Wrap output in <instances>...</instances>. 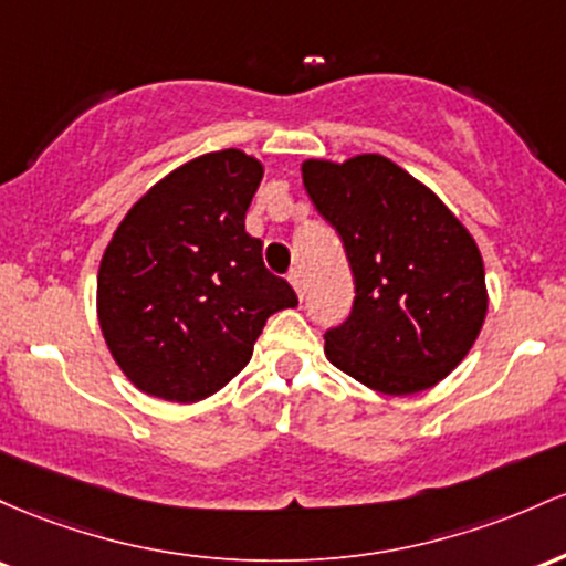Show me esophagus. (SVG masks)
Returning <instances> with one entry per match:
<instances>
[{
  "label": "esophagus",
  "mask_w": 566,
  "mask_h": 566,
  "mask_svg": "<svg viewBox=\"0 0 566 566\" xmlns=\"http://www.w3.org/2000/svg\"><path fill=\"white\" fill-rule=\"evenodd\" d=\"M289 281H291V285H294V291H296V294H300V300H302V296H304V281H302V270H296V266H294V270L289 272Z\"/></svg>",
  "instance_id": "esophagus-1"
}]
</instances>
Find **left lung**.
<instances>
[{
	"label": "left lung",
	"mask_w": 566,
	"mask_h": 566,
	"mask_svg": "<svg viewBox=\"0 0 566 566\" xmlns=\"http://www.w3.org/2000/svg\"><path fill=\"white\" fill-rule=\"evenodd\" d=\"M302 179L355 277L350 315L323 334L328 360L387 396L433 387L484 326V262L471 232L382 155L307 160Z\"/></svg>",
	"instance_id": "8db88e82"
}]
</instances>
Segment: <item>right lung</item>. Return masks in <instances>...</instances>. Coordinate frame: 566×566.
I'll use <instances>...</instances> for the list:
<instances>
[{"mask_svg": "<svg viewBox=\"0 0 566 566\" xmlns=\"http://www.w3.org/2000/svg\"><path fill=\"white\" fill-rule=\"evenodd\" d=\"M259 181L262 163L240 149L202 155L155 184L106 245L101 332L138 390L213 396L249 364L266 317L300 304L245 232Z\"/></svg>", "mask_w": 566, "mask_h": 566, "instance_id": "right-lung-1", "label": "right lung"}]
</instances>
